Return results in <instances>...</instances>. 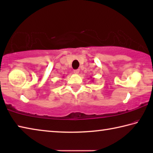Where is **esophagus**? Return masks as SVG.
Here are the masks:
<instances>
[{"label":"esophagus","instance_id":"34e87169","mask_svg":"<svg viewBox=\"0 0 153 153\" xmlns=\"http://www.w3.org/2000/svg\"><path fill=\"white\" fill-rule=\"evenodd\" d=\"M74 73L75 74H78L79 73V69H75L74 70Z\"/></svg>","mask_w":153,"mask_h":153}]
</instances>
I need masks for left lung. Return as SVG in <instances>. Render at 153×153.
<instances>
[{
	"instance_id": "left-lung-1",
	"label": "left lung",
	"mask_w": 153,
	"mask_h": 153,
	"mask_svg": "<svg viewBox=\"0 0 153 153\" xmlns=\"http://www.w3.org/2000/svg\"><path fill=\"white\" fill-rule=\"evenodd\" d=\"M92 81H93V80H92Z\"/></svg>"
}]
</instances>
